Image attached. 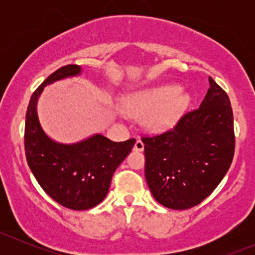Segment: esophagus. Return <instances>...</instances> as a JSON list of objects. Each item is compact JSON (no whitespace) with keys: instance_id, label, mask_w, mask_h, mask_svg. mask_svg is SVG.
<instances>
[{"instance_id":"esophagus-1","label":"esophagus","mask_w":255,"mask_h":255,"mask_svg":"<svg viewBox=\"0 0 255 255\" xmlns=\"http://www.w3.org/2000/svg\"><path fill=\"white\" fill-rule=\"evenodd\" d=\"M133 149H134L135 151H143L144 150V143L140 139H137V142H135Z\"/></svg>"}]
</instances>
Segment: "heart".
Segmentation results:
<instances>
[{
  "mask_svg": "<svg viewBox=\"0 0 255 255\" xmlns=\"http://www.w3.org/2000/svg\"><path fill=\"white\" fill-rule=\"evenodd\" d=\"M190 96L176 84H160L128 95L125 107L134 118H145V125L154 132H163L176 125L186 111Z\"/></svg>",
  "mask_w": 255,
  "mask_h": 255,
  "instance_id": "heart-1",
  "label": "heart"
}]
</instances>
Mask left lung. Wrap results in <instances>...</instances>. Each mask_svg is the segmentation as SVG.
Segmentation results:
<instances>
[{
  "mask_svg": "<svg viewBox=\"0 0 255 255\" xmlns=\"http://www.w3.org/2000/svg\"><path fill=\"white\" fill-rule=\"evenodd\" d=\"M204 101L186 112L175 127L143 137L145 180L154 199L171 210H187L217 187L235 155V128L230 99L208 78Z\"/></svg>",
  "mask_w": 255,
  "mask_h": 255,
  "instance_id": "8db88e82",
  "label": "left lung"
}]
</instances>
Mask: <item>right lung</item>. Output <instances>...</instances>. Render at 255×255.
Listing matches in <instances>:
<instances>
[{
	"mask_svg": "<svg viewBox=\"0 0 255 255\" xmlns=\"http://www.w3.org/2000/svg\"><path fill=\"white\" fill-rule=\"evenodd\" d=\"M79 65H65L49 75L33 92L25 113L24 149L27 163L42 189L61 206L89 210L109 192L116 169L130 153L135 139L112 142L95 134L75 144L54 142L40 127L37 102L44 87L79 75Z\"/></svg>",
	"mask_w": 255,
	"mask_h": 255,
	"instance_id": "add662e5",
	"label": "right lung"
}]
</instances>
